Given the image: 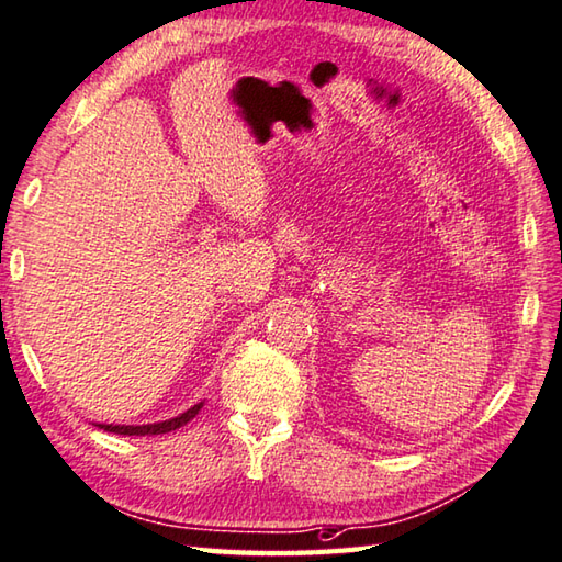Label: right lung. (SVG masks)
I'll return each instance as SVG.
<instances>
[{
	"mask_svg": "<svg viewBox=\"0 0 562 562\" xmlns=\"http://www.w3.org/2000/svg\"><path fill=\"white\" fill-rule=\"evenodd\" d=\"M203 408V404H195L193 408H188L186 413H181V416L176 418H168V420H161V423H149V426H108V423H100L102 430L108 432H116V436H161V432H171L176 428L186 426V423L190 418L198 416V411Z\"/></svg>",
	"mask_w": 562,
	"mask_h": 562,
	"instance_id": "1",
	"label": "right lung"
}]
</instances>
